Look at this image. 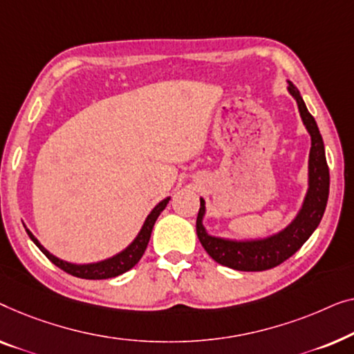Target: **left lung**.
Segmentation results:
<instances>
[{"label": "left lung", "instance_id": "8db88e82", "mask_svg": "<svg viewBox=\"0 0 354 354\" xmlns=\"http://www.w3.org/2000/svg\"><path fill=\"white\" fill-rule=\"evenodd\" d=\"M288 93L297 101L298 112L306 131L311 136L310 158H308V189L300 210L288 225L279 232L257 239H229L212 236L203 226L207 207L201 197V210L197 215V237L202 247L216 263L237 271H265L281 265L305 243L319 226L328 198V167L326 160L324 141L316 120L308 112L301 94L292 82Z\"/></svg>", "mask_w": 354, "mask_h": 354}]
</instances>
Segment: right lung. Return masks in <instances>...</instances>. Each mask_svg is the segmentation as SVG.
<instances>
[{"label": "right lung", "instance_id": "1", "mask_svg": "<svg viewBox=\"0 0 354 354\" xmlns=\"http://www.w3.org/2000/svg\"><path fill=\"white\" fill-rule=\"evenodd\" d=\"M168 202H170V197L163 198L162 202H158L157 205L152 208V212L149 213L146 221H144L141 231L138 232V236L134 237V241L129 243L127 248H123V250L118 252L117 255L106 258V260L96 261V263H82V265H80V263H71V261L61 260V258H57L56 255H53V253H49L46 248L39 243L38 239L33 236L32 231H30L27 226H26V231L28 234V237L33 241L35 245H37L39 250L48 257V260H51L54 265L61 268L62 271L82 279H111L129 271L139 260H141V257L144 255V252H146L147 248L149 239H151L152 227L156 225L158 215L165 210Z\"/></svg>", "mask_w": 354, "mask_h": 354}]
</instances>
